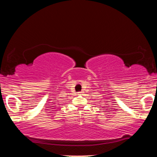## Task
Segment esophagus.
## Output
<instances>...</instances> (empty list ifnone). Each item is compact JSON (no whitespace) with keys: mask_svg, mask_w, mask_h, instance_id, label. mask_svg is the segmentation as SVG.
I'll return each mask as SVG.
<instances>
[{"mask_svg":"<svg viewBox=\"0 0 157 157\" xmlns=\"http://www.w3.org/2000/svg\"><path fill=\"white\" fill-rule=\"evenodd\" d=\"M82 94H84L83 91H79V92H78V94H79V95H82Z\"/></svg>","mask_w":157,"mask_h":157,"instance_id":"34e87169","label":"esophagus"}]
</instances>
